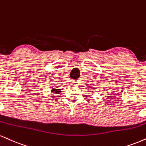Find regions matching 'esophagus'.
I'll return each mask as SVG.
<instances>
[{
  "label": "esophagus",
  "mask_w": 146,
  "mask_h": 146,
  "mask_svg": "<svg viewBox=\"0 0 146 146\" xmlns=\"http://www.w3.org/2000/svg\"><path fill=\"white\" fill-rule=\"evenodd\" d=\"M73 85H75V86H77V85H78V84H77V82H73Z\"/></svg>",
  "instance_id": "1"
}]
</instances>
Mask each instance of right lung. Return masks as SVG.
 <instances>
[{
    "label": "right lung",
    "mask_w": 146,
    "mask_h": 146,
    "mask_svg": "<svg viewBox=\"0 0 146 146\" xmlns=\"http://www.w3.org/2000/svg\"><path fill=\"white\" fill-rule=\"evenodd\" d=\"M53 93H55V94H60L61 92V89H59V88H52V91H51Z\"/></svg>",
    "instance_id": "obj_1"
}]
</instances>
